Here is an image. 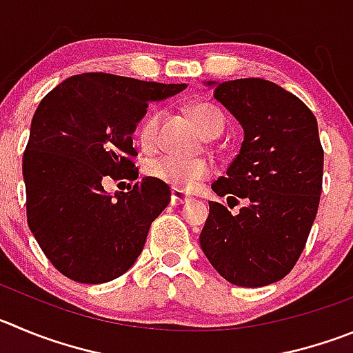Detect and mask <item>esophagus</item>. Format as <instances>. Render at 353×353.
I'll return each mask as SVG.
<instances>
[{
	"label": "esophagus",
	"mask_w": 353,
	"mask_h": 353,
	"mask_svg": "<svg viewBox=\"0 0 353 353\" xmlns=\"http://www.w3.org/2000/svg\"><path fill=\"white\" fill-rule=\"evenodd\" d=\"M188 200H190V196H188L183 190L172 188V195H170V202H172V205H181V203L188 202Z\"/></svg>",
	"instance_id": "obj_1"
}]
</instances>
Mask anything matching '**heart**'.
<instances>
[{
    "label": "heart",
    "mask_w": 353,
    "mask_h": 353,
    "mask_svg": "<svg viewBox=\"0 0 353 353\" xmlns=\"http://www.w3.org/2000/svg\"><path fill=\"white\" fill-rule=\"evenodd\" d=\"M193 121L200 128L207 139H214L225 128V117L217 108L210 104H195L190 110ZM161 113L151 111L146 114L139 128V139L144 148L154 146L157 141L158 125H160ZM146 174L153 179L161 181L177 190H193L200 181L205 179L210 174L209 161L202 158H177V157H158L148 161Z\"/></svg>",
    "instance_id": "obj_1"
}]
</instances>
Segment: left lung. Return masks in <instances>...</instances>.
Masks as SVG:
<instances>
[{"label":"left lung","mask_w":353,"mask_h":353,"mask_svg":"<svg viewBox=\"0 0 353 353\" xmlns=\"http://www.w3.org/2000/svg\"><path fill=\"white\" fill-rule=\"evenodd\" d=\"M243 128L239 154L212 183L200 247L223 279L240 288L282 281L305 249L322 192L324 151L314 113L294 94L261 78L203 81Z\"/></svg>","instance_id":"left-lung-1"}]
</instances>
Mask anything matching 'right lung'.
Segmentation results:
<instances>
[{"label":"right lung","instance_id":"1","mask_svg":"<svg viewBox=\"0 0 353 353\" xmlns=\"http://www.w3.org/2000/svg\"><path fill=\"white\" fill-rule=\"evenodd\" d=\"M184 88L85 72L41 99L22 160L28 225L62 275L102 284L139 258L151 223L169 205V186L144 177L130 192L111 195L104 184L139 177L132 134L150 102Z\"/></svg>","mask_w":353,"mask_h":353}]
</instances>
